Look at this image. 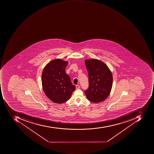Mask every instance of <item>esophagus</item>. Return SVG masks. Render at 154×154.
Segmentation results:
<instances>
[{"label": "esophagus", "instance_id": "1", "mask_svg": "<svg viewBox=\"0 0 154 154\" xmlns=\"http://www.w3.org/2000/svg\"><path fill=\"white\" fill-rule=\"evenodd\" d=\"M76 88L77 89H79V88H80V85H76Z\"/></svg>", "mask_w": 154, "mask_h": 154}]
</instances>
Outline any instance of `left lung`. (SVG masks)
I'll use <instances>...</instances> for the list:
<instances>
[{
    "instance_id": "8db88e82",
    "label": "left lung",
    "mask_w": 154,
    "mask_h": 154,
    "mask_svg": "<svg viewBox=\"0 0 154 154\" xmlns=\"http://www.w3.org/2000/svg\"><path fill=\"white\" fill-rule=\"evenodd\" d=\"M85 64L89 79L88 88L85 91L87 99L92 102L103 101L112 89V72L106 65L99 60H87Z\"/></svg>"
}]
</instances>
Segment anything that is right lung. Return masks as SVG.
I'll return each instance as SVG.
<instances>
[{"mask_svg": "<svg viewBox=\"0 0 154 154\" xmlns=\"http://www.w3.org/2000/svg\"><path fill=\"white\" fill-rule=\"evenodd\" d=\"M68 62L58 59L48 63L42 75V88L46 95L55 103L62 104L69 100L75 86L65 72Z\"/></svg>", "mask_w": 154, "mask_h": 154, "instance_id": "1", "label": "right lung"}]
</instances>
